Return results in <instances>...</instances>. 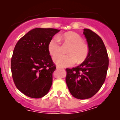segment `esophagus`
Here are the masks:
<instances>
[{"label":"esophagus","mask_w":120,"mask_h":120,"mask_svg":"<svg viewBox=\"0 0 120 120\" xmlns=\"http://www.w3.org/2000/svg\"><path fill=\"white\" fill-rule=\"evenodd\" d=\"M56 68H57V69H62V68L60 67H59V66H57L56 67Z\"/></svg>","instance_id":"esophagus-1"}]
</instances>
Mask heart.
Returning a JSON list of instances; mask_svg holds the SVG:
<instances>
[{
  "label": "heart",
  "mask_w": 120,
  "mask_h": 120,
  "mask_svg": "<svg viewBox=\"0 0 120 120\" xmlns=\"http://www.w3.org/2000/svg\"><path fill=\"white\" fill-rule=\"evenodd\" d=\"M59 41L71 44L67 52L68 54H59L53 58L57 65L61 67H69L74 65L76 61L78 63L83 62L87 58L89 53L88 44L83 42L82 37L77 33L68 32L57 37L51 39L48 44V50L52 56H55L61 50Z\"/></svg>",
  "instance_id": "1"
}]
</instances>
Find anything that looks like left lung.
I'll use <instances>...</instances> for the list:
<instances>
[{
  "mask_svg": "<svg viewBox=\"0 0 120 120\" xmlns=\"http://www.w3.org/2000/svg\"><path fill=\"white\" fill-rule=\"evenodd\" d=\"M89 47V53L79 66L66 68V83L71 94L78 99L94 96L105 82L109 65V58L102 40L88 29H83Z\"/></svg>",
  "mask_w": 120,
  "mask_h": 120,
  "instance_id": "1",
  "label": "left lung"
}]
</instances>
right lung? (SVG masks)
Listing matches in <instances>:
<instances>
[{"label": "right lung", "mask_w": 120, "mask_h": 120, "mask_svg": "<svg viewBox=\"0 0 120 120\" xmlns=\"http://www.w3.org/2000/svg\"><path fill=\"white\" fill-rule=\"evenodd\" d=\"M60 30L35 28L19 40L13 51L11 68L17 88L26 96L43 97L52 84L56 69L48 50L50 40Z\"/></svg>", "instance_id": "obj_1"}]
</instances>
